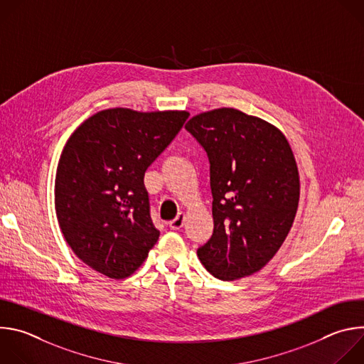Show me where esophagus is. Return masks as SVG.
Returning a JSON list of instances; mask_svg holds the SVG:
<instances>
[{
  "label": "esophagus",
  "mask_w": 364,
  "mask_h": 364,
  "mask_svg": "<svg viewBox=\"0 0 364 364\" xmlns=\"http://www.w3.org/2000/svg\"><path fill=\"white\" fill-rule=\"evenodd\" d=\"M184 226V215L183 213H178L176 219H173L170 223H168V228L171 230H180L181 228Z\"/></svg>",
  "instance_id": "1"
}]
</instances>
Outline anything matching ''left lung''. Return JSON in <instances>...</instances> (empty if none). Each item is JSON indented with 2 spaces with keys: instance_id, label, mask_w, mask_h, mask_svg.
I'll use <instances>...</instances> for the list:
<instances>
[{
  "instance_id": "1",
  "label": "left lung",
  "mask_w": 364,
  "mask_h": 364,
  "mask_svg": "<svg viewBox=\"0 0 364 364\" xmlns=\"http://www.w3.org/2000/svg\"><path fill=\"white\" fill-rule=\"evenodd\" d=\"M186 129L210 166L213 235L197 256L213 277L235 281L262 269L295 219L299 177L284 134L233 108L193 117Z\"/></svg>"
}]
</instances>
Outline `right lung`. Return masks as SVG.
<instances>
[{
	"mask_svg": "<svg viewBox=\"0 0 364 364\" xmlns=\"http://www.w3.org/2000/svg\"><path fill=\"white\" fill-rule=\"evenodd\" d=\"M187 118L186 111L105 109L66 142L55 184L56 215L75 255L99 274L129 277L157 243L144 174Z\"/></svg>",
	"mask_w": 364,
	"mask_h": 364,
	"instance_id": "right-lung-1",
	"label": "right lung"
}]
</instances>
